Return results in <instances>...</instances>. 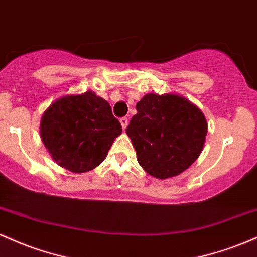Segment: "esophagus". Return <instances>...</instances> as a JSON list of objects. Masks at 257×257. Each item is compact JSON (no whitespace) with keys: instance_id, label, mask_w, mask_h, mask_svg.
I'll return each instance as SVG.
<instances>
[{"instance_id":"1","label":"esophagus","mask_w":257,"mask_h":257,"mask_svg":"<svg viewBox=\"0 0 257 257\" xmlns=\"http://www.w3.org/2000/svg\"><path fill=\"white\" fill-rule=\"evenodd\" d=\"M120 123H121V126H122V128L126 130V127H127V125H128V119L127 117H121Z\"/></svg>"}]
</instances>
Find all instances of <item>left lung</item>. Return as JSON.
<instances>
[{
  "mask_svg": "<svg viewBox=\"0 0 257 257\" xmlns=\"http://www.w3.org/2000/svg\"><path fill=\"white\" fill-rule=\"evenodd\" d=\"M136 109L126 134L144 171L166 180L182 174L198 159L207 122L197 105L180 94L148 93Z\"/></svg>",
  "mask_w": 257,
  "mask_h": 257,
  "instance_id": "obj_1",
  "label": "left lung"
}]
</instances>
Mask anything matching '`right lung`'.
Returning a JSON list of instances; mask_svg holds the SVG:
<instances>
[{
  "label": "right lung",
  "instance_id": "1",
  "mask_svg": "<svg viewBox=\"0 0 257 257\" xmlns=\"http://www.w3.org/2000/svg\"><path fill=\"white\" fill-rule=\"evenodd\" d=\"M121 132L109 103L92 91L58 98L40 122L41 140L52 159L74 174L99 165Z\"/></svg>",
  "mask_w": 257,
  "mask_h": 257
}]
</instances>
